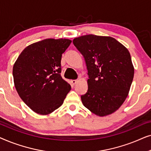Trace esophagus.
<instances>
[{"label":"esophagus","instance_id":"1","mask_svg":"<svg viewBox=\"0 0 151 151\" xmlns=\"http://www.w3.org/2000/svg\"><path fill=\"white\" fill-rule=\"evenodd\" d=\"M78 82V80H71V83H72V84H76V82Z\"/></svg>","mask_w":151,"mask_h":151}]
</instances>
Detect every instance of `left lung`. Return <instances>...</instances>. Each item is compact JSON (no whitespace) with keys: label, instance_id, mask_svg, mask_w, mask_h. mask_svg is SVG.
Returning <instances> with one entry per match:
<instances>
[{"label":"left lung","instance_id":"obj_1","mask_svg":"<svg viewBox=\"0 0 151 151\" xmlns=\"http://www.w3.org/2000/svg\"><path fill=\"white\" fill-rule=\"evenodd\" d=\"M88 71V90L82 104L93 113L105 116L117 111L129 94L134 68L126 47L109 36L89 34L73 39Z\"/></svg>","mask_w":151,"mask_h":151}]
</instances>
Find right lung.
Segmentation results:
<instances>
[{
    "mask_svg": "<svg viewBox=\"0 0 151 151\" xmlns=\"http://www.w3.org/2000/svg\"><path fill=\"white\" fill-rule=\"evenodd\" d=\"M69 39H45L27 47L13 67L16 89L38 114L47 115L63 104L71 86L61 77L62 54Z\"/></svg>",
    "mask_w": 151,
    "mask_h": 151,
    "instance_id": "add662e5",
    "label": "right lung"
}]
</instances>
